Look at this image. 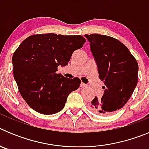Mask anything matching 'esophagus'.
Segmentation results:
<instances>
[{"label":"esophagus","mask_w":149,"mask_h":149,"mask_svg":"<svg viewBox=\"0 0 149 149\" xmlns=\"http://www.w3.org/2000/svg\"><path fill=\"white\" fill-rule=\"evenodd\" d=\"M81 88H86V87H87V85H86V84H84V83H81Z\"/></svg>","instance_id":"1"}]
</instances>
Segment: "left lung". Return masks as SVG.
<instances>
[{
  "mask_svg": "<svg viewBox=\"0 0 149 149\" xmlns=\"http://www.w3.org/2000/svg\"><path fill=\"white\" fill-rule=\"evenodd\" d=\"M97 63L99 79L104 84L101 100L92 101L90 109L98 115H111L125 106L138 81V63L118 39L94 33L85 35Z\"/></svg>",
  "mask_w": 149,
  "mask_h": 149,
  "instance_id": "8db88e82",
  "label": "left lung"
}]
</instances>
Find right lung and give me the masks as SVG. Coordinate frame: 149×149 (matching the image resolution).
<instances>
[{"instance_id": "add662e5", "label": "right lung", "mask_w": 149, "mask_h": 149, "mask_svg": "<svg viewBox=\"0 0 149 149\" xmlns=\"http://www.w3.org/2000/svg\"><path fill=\"white\" fill-rule=\"evenodd\" d=\"M86 40L81 35L34 34L21 43L13 56V75L21 95L32 109L51 115L65 106L67 97L81 81L56 74L66 65L74 51Z\"/></svg>"}]
</instances>
